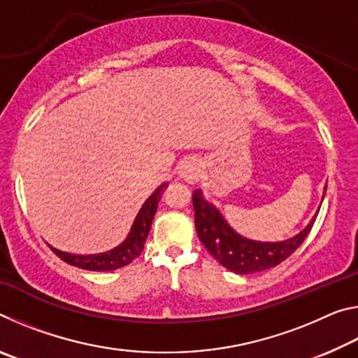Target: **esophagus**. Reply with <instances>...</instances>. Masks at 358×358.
Returning a JSON list of instances; mask_svg holds the SVG:
<instances>
[{
  "mask_svg": "<svg viewBox=\"0 0 358 358\" xmlns=\"http://www.w3.org/2000/svg\"><path fill=\"white\" fill-rule=\"evenodd\" d=\"M202 161L199 157H187L180 166V177L183 178L187 183H196V181L202 177Z\"/></svg>",
  "mask_w": 358,
  "mask_h": 358,
  "instance_id": "1",
  "label": "esophagus"
}]
</instances>
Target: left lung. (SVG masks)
Wrapping results in <instances>:
<instances>
[{
  "label": "left lung",
  "mask_w": 358,
  "mask_h": 358,
  "mask_svg": "<svg viewBox=\"0 0 358 358\" xmlns=\"http://www.w3.org/2000/svg\"><path fill=\"white\" fill-rule=\"evenodd\" d=\"M192 207L196 230L203 246L217 262L238 275L264 271L284 262L305 241L317 216L292 238L278 243H262L240 237L230 229L216 207L205 201L201 189L192 192Z\"/></svg>",
  "instance_id": "obj_1"
}]
</instances>
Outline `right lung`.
I'll return each instance as SVG.
<instances>
[{"mask_svg":"<svg viewBox=\"0 0 358 358\" xmlns=\"http://www.w3.org/2000/svg\"><path fill=\"white\" fill-rule=\"evenodd\" d=\"M164 186L166 185H161L147 199V202L143 203V207L138 211L134 224H132L129 237L124 240L123 245L115 248V250L102 254H94V256H74V254L58 251L52 246L50 250L55 252L59 259L64 260L66 264L76 265L78 268L83 270L108 271L121 268V266L131 264L132 260L141 256V252L143 251V245L145 241H147L151 222H153V216L157 208V202H159L161 199V191Z\"/></svg>","mask_w":358,"mask_h":358,"instance_id":"1","label":"right lung"}]
</instances>
